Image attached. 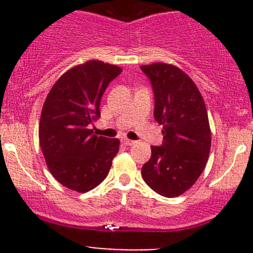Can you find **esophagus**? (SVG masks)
<instances>
[{
	"mask_svg": "<svg viewBox=\"0 0 253 253\" xmlns=\"http://www.w3.org/2000/svg\"><path fill=\"white\" fill-rule=\"evenodd\" d=\"M122 143H124V144H126V145H133V144H136V141H132V139L125 138L124 141H122Z\"/></svg>",
	"mask_w": 253,
	"mask_h": 253,
	"instance_id": "obj_1",
	"label": "esophagus"
}]
</instances>
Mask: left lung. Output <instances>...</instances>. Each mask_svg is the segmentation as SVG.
<instances>
[{"label":"left lung","mask_w":253,"mask_h":253,"mask_svg":"<svg viewBox=\"0 0 253 253\" xmlns=\"http://www.w3.org/2000/svg\"><path fill=\"white\" fill-rule=\"evenodd\" d=\"M141 68L152 82L154 119L164 134L163 145L150 147L143 180L159 195L177 197L195 185L208 162L211 134L206 104L181 68L163 62Z\"/></svg>","instance_id":"left-lung-1"}]
</instances>
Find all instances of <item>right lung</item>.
Segmentation results:
<instances>
[{"label": "right lung", "mask_w": 253, "mask_h": 253, "mask_svg": "<svg viewBox=\"0 0 253 253\" xmlns=\"http://www.w3.org/2000/svg\"><path fill=\"white\" fill-rule=\"evenodd\" d=\"M119 66L90 60L66 71L45 99L39 142L53 177L70 190L88 192L110 171L120 148L117 138L98 137L89 128L100 116V100Z\"/></svg>", "instance_id": "right-lung-1"}]
</instances>
